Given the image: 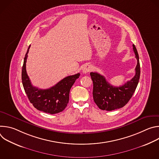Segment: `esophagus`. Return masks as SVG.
Masks as SVG:
<instances>
[{
	"instance_id": "esophagus-1",
	"label": "esophagus",
	"mask_w": 159,
	"mask_h": 159,
	"mask_svg": "<svg viewBox=\"0 0 159 159\" xmlns=\"http://www.w3.org/2000/svg\"><path fill=\"white\" fill-rule=\"evenodd\" d=\"M93 69V66L92 65H85V66L83 68L82 72L84 74H87L88 72H89L90 70H92Z\"/></svg>"
}]
</instances>
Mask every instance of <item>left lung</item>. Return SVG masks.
<instances>
[{
  "mask_svg": "<svg viewBox=\"0 0 159 159\" xmlns=\"http://www.w3.org/2000/svg\"><path fill=\"white\" fill-rule=\"evenodd\" d=\"M133 49L137 60L135 75L129 81L120 87L111 85L103 75L97 72H90L93 82V98L95 103L102 110L112 111L123 107L131 98L137 88L140 75L139 56L135 46Z\"/></svg>",
  "mask_w": 159,
  "mask_h": 159,
  "instance_id": "obj_1",
  "label": "left lung"
}]
</instances>
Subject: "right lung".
<instances>
[{
  "label": "right lung",
  "mask_w": 159,
  "mask_h": 159,
  "mask_svg": "<svg viewBox=\"0 0 159 159\" xmlns=\"http://www.w3.org/2000/svg\"><path fill=\"white\" fill-rule=\"evenodd\" d=\"M29 47L26 53L22 69V82L25 93L33 106L38 110L49 114H57L63 111L69 101L70 90L79 77L80 74L65 77L54 86L41 89L34 87L30 80L26 69V63L29 52Z\"/></svg>",
  "instance_id": "right-lung-1"
}]
</instances>
